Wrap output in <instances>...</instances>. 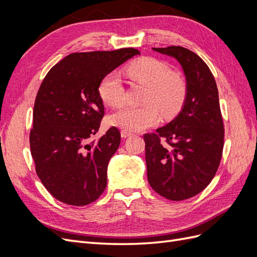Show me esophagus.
<instances>
[{"label": "esophagus", "instance_id": "34e87169", "mask_svg": "<svg viewBox=\"0 0 257 257\" xmlns=\"http://www.w3.org/2000/svg\"><path fill=\"white\" fill-rule=\"evenodd\" d=\"M133 134L131 133V132H127V131H124V130H122L121 131V136L123 137V138H126V137H130V136H132Z\"/></svg>", "mask_w": 257, "mask_h": 257}]
</instances>
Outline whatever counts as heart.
Here are the masks:
<instances>
[{
    "mask_svg": "<svg viewBox=\"0 0 257 257\" xmlns=\"http://www.w3.org/2000/svg\"><path fill=\"white\" fill-rule=\"evenodd\" d=\"M126 73L130 78L146 87L143 107L123 106L108 116L110 125L127 132H137L158 124L160 111L172 118L182 108L188 85L183 77L170 72L164 62L153 58H142L132 63ZM123 85L120 77L110 73L98 84V95L109 106H118L123 100Z\"/></svg>",
    "mask_w": 257,
    "mask_h": 257,
    "instance_id": "heart-1",
    "label": "heart"
}]
</instances>
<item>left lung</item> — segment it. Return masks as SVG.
<instances>
[{
  "label": "left lung",
  "instance_id": "8db88e82",
  "mask_svg": "<svg viewBox=\"0 0 257 257\" xmlns=\"http://www.w3.org/2000/svg\"><path fill=\"white\" fill-rule=\"evenodd\" d=\"M153 50L180 63L188 85L176 118L157 133L144 135L148 181L161 196L178 201L206 189L219 168L224 145L219 92L211 71L195 52L180 46Z\"/></svg>",
  "mask_w": 257,
  "mask_h": 257
}]
</instances>
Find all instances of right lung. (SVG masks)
Returning <instances> with one entry per match:
<instances>
[{"mask_svg": "<svg viewBox=\"0 0 257 257\" xmlns=\"http://www.w3.org/2000/svg\"><path fill=\"white\" fill-rule=\"evenodd\" d=\"M137 49L75 52L54 65L37 92L30 133L38 178L51 195L72 206L95 201L107 185V167L121 135L112 126L96 143L104 116L98 84Z\"/></svg>", "mask_w": 257, "mask_h": 257, "instance_id": "right-lung-1", "label": "right lung"}]
</instances>
